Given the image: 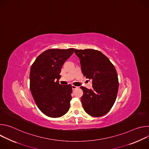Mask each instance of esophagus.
<instances>
[{"label": "esophagus", "instance_id": "34e87169", "mask_svg": "<svg viewBox=\"0 0 149 149\" xmlns=\"http://www.w3.org/2000/svg\"><path fill=\"white\" fill-rule=\"evenodd\" d=\"M78 87H76V86H72V90H75V89H76V88H77Z\"/></svg>", "mask_w": 149, "mask_h": 149}]
</instances>
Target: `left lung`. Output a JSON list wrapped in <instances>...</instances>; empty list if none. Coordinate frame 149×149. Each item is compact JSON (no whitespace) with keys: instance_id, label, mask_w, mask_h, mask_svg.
Instances as JSON below:
<instances>
[{"instance_id":"8db88e82","label":"left lung","mask_w":149,"mask_h":149,"mask_svg":"<svg viewBox=\"0 0 149 149\" xmlns=\"http://www.w3.org/2000/svg\"><path fill=\"white\" fill-rule=\"evenodd\" d=\"M74 52L80 60L83 75L92 79V89L81 87L82 107L93 117L102 116L111 110L116 100L118 79L116 68L99 51L74 49Z\"/></svg>"}]
</instances>
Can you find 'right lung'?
<instances>
[{
	"label": "right lung",
	"instance_id": "add662e5",
	"mask_svg": "<svg viewBox=\"0 0 149 149\" xmlns=\"http://www.w3.org/2000/svg\"><path fill=\"white\" fill-rule=\"evenodd\" d=\"M74 48L51 49L39 55L31 66L30 89L39 109L46 116L57 118L69 110L72 98L70 84H59L61 68L72 55Z\"/></svg>",
	"mask_w": 149,
	"mask_h": 149
}]
</instances>
